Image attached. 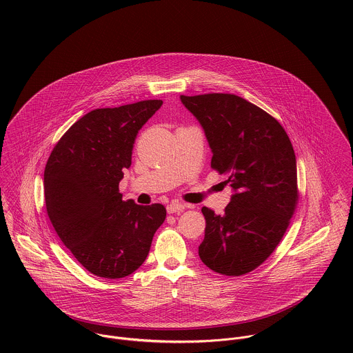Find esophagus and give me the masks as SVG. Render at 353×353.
<instances>
[{"label":"esophagus","instance_id":"1","mask_svg":"<svg viewBox=\"0 0 353 353\" xmlns=\"http://www.w3.org/2000/svg\"><path fill=\"white\" fill-rule=\"evenodd\" d=\"M186 208H190V205H186V203H182V202L172 201L167 205V212L168 213L183 212Z\"/></svg>","mask_w":353,"mask_h":353}]
</instances>
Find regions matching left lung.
I'll list each match as a JSON object with an SVG mask.
<instances>
[{
	"label": "left lung",
	"mask_w": 353,
	"mask_h": 353,
	"mask_svg": "<svg viewBox=\"0 0 353 353\" xmlns=\"http://www.w3.org/2000/svg\"><path fill=\"white\" fill-rule=\"evenodd\" d=\"M212 151V168L234 194L224 214L203 206L202 262L225 276L259 266L280 243L298 201L296 157L283 126L266 111L231 94L181 95Z\"/></svg>",
	"instance_id": "8db88e82"
}]
</instances>
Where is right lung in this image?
<instances>
[{
  "label": "right lung",
  "mask_w": 353,
  "mask_h": 353,
  "mask_svg": "<svg viewBox=\"0 0 353 353\" xmlns=\"http://www.w3.org/2000/svg\"><path fill=\"white\" fill-rule=\"evenodd\" d=\"M161 104L143 101L92 110L69 128L48 160L45 200L51 224L95 276L122 279L137 270L165 219L161 203L122 201L118 189L139 130Z\"/></svg>",
  "instance_id": "1"
}]
</instances>
